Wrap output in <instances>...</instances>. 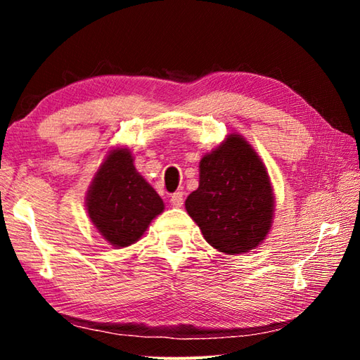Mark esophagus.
<instances>
[{"label": "esophagus", "mask_w": 360, "mask_h": 360, "mask_svg": "<svg viewBox=\"0 0 360 360\" xmlns=\"http://www.w3.org/2000/svg\"><path fill=\"white\" fill-rule=\"evenodd\" d=\"M169 203H172V206H174V208H181V206L184 205V193L174 192L172 197H169Z\"/></svg>", "instance_id": "1"}]
</instances>
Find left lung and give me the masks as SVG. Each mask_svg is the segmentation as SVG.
Returning <instances> with one entry per match:
<instances>
[{
    "label": "left lung",
    "mask_w": 360,
    "mask_h": 360,
    "mask_svg": "<svg viewBox=\"0 0 360 360\" xmlns=\"http://www.w3.org/2000/svg\"><path fill=\"white\" fill-rule=\"evenodd\" d=\"M186 210L219 252H249L273 224L275 197L264 162L241 135L231 133L200 160L198 188Z\"/></svg>",
    "instance_id": "8db88e82"
}]
</instances>
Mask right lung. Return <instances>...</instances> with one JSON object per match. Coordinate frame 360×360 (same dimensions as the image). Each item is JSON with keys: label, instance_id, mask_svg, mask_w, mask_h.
<instances>
[{"label": "right lung", "instance_id": "add662e5", "mask_svg": "<svg viewBox=\"0 0 360 360\" xmlns=\"http://www.w3.org/2000/svg\"><path fill=\"white\" fill-rule=\"evenodd\" d=\"M87 212L100 235L114 248L136 243L152 219L165 210L163 200L133 165L125 148L109 150L87 191Z\"/></svg>", "mask_w": 360, "mask_h": 360}]
</instances>
